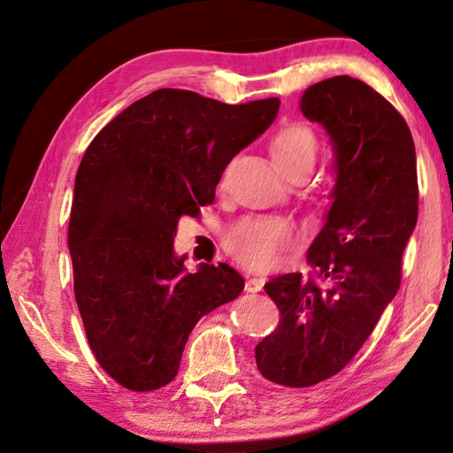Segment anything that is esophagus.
Masks as SVG:
<instances>
[{
    "label": "esophagus",
    "instance_id": "esophagus-1",
    "mask_svg": "<svg viewBox=\"0 0 453 453\" xmlns=\"http://www.w3.org/2000/svg\"><path fill=\"white\" fill-rule=\"evenodd\" d=\"M262 288H264V280H260V278H252V280L246 281V291L248 293H257V291H262Z\"/></svg>",
    "mask_w": 453,
    "mask_h": 453
}]
</instances>
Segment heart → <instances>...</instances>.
<instances>
[{"label":"heart","instance_id":"heart-1","mask_svg":"<svg viewBox=\"0 0 453 453\" xmlns=\"http://www.w3.org/2000/svg\"><path fill=\"white\" fill-rule=\"evenodd\" d=\"M272 158L288 178L295 172H311L319 156V138L311 127L295 123L281 128L272 141ZM293 230L275 219L248 220L230 233V252L236 260L252 270H270L280 254L291 244Z\"/></svg>","mask_w":453,"mask_h":453}]
</instances>
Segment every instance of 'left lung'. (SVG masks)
<instances>
[{
  "label": "left lung",
  "mask_w": 453,
  "mask_h": 453,
  "mask_svg": "<svg viewBox=\"0 0 453 453\" xmlns=\"http://www.w3.org/2000/svg\"><path fill=\"white\" fill-rule=\"evenodd\" d=\"M299 107L330 136L336 183L307 254L315 272L264 285L281 320L256 346V364L285 387L325 381L357 354L399 291L418 219L414 141L389 101L362 80L334 76L304 89Z\"/></svg>",
  "instance_id": "left-lung-1"
}]
</instances>
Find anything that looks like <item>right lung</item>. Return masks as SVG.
I'll return each instance as SVG.
<instances>
[{"mask_svg":"<svg viewBox=\"0 0 453 453\" xmlns=\"http://www.w3.org/2000/svg\"><path fill=\"white\" fill-rule=\"evenodd\" d=\"M280 104L228 105L164 88L88 146L68 226L73 293L91 352L127 389L168 385L199 319L242 293V275L226 264L188 272L173 236L183 215L213 203L226 164L273 123Z\"/></svg>","mask_w":453,"mask_h":453,"instance_id":"obj_1","label":"right lung"}]
</instances>
